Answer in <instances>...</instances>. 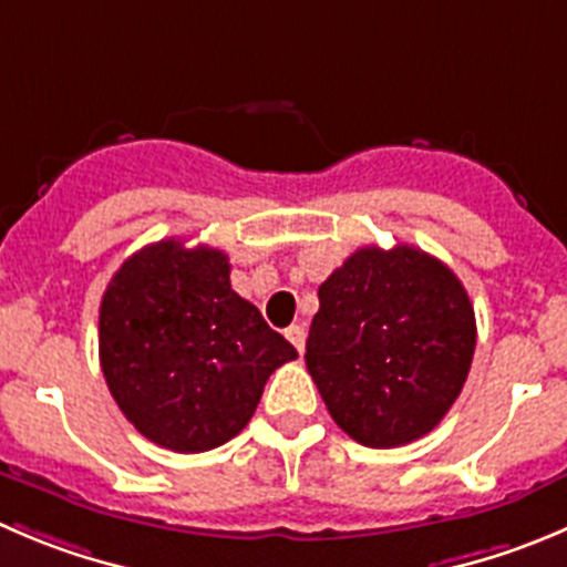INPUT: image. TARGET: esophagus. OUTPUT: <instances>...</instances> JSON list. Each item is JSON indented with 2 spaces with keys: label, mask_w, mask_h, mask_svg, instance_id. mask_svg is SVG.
Wrapping results in <instances>:
<instances>
[{
  "label": "esophagus",
  "mask_w": 567,
  "mask_h": 567,
  "mask_svg": "<svg viewBox=\"0 0 567 567\" xmlns=\"http://www.w3.org/2000/svg\"><path fill=\"white\" fill-rule=\"evenodd\" d=\"M287 339L295 344V348H298V353L303 355V350H306V328L300 326V322H298V326H289L287 328Z\"/></svg>",
  "instance_id": "obj_1"
}]
</instances>
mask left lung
Masks as SVG:
<instances>
[{
	"instance_id": "obj_1",
	"label": "left lung",
	"mask_w": 567,
	"mask_h": 567,
	"mask_svg": "<svg viewBox=\"0 0 567 567\" xmlns=\"http://www.w3.org/2000/svg\"><path fill=\"white\" fill-rule=\"evenodd\" d=\"M317 295L306 368L333 423L368 449L429 434L460 398L476 350L462 280L412 245L361 247Z\"/></svg>"
}]
</instances>
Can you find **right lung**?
<instances>
[{
  "label": "right lung",
  "mask_w": 567,
  "mask_h": 567,
  "mask_svg": "<svg viewBox=\"0 0 567 567\" xmlns=\"http://www.w3.org/2000/svg\"><path fill=\"white\" fill-rule=\"evenodd\" d=\"M298 350L230 289L223 250L177 239L133 252L100 306V364L113 401L161 449L234 440L269 375Z\"/></svg>",
  "instance_id": "add662e5"
}]
</instances>
